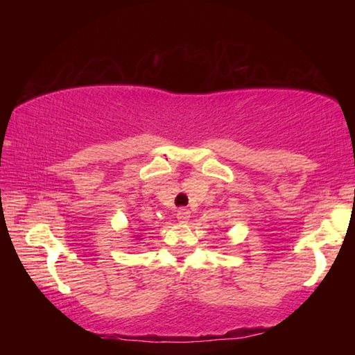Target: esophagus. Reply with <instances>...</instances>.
Returning <instances> with one entry per match:
<instances>
[{
	"instance_id": "34e87169",
	"label": "esophagus",
	"mask_w": 355,
	"mask_h": 355,
	"mask_svg": "<svg viewBox=\"0 0 355 355\" xmlns=\"http://www.w3.org/2000/svg\"><path fill=\"white\" fill-rule=\"evenodd\" d=\"M189 218H191V211H189V209L180 208L178 211H177V219H178L180 224H186V222L189 220Z\"/></svg>"
}]
</instances>
